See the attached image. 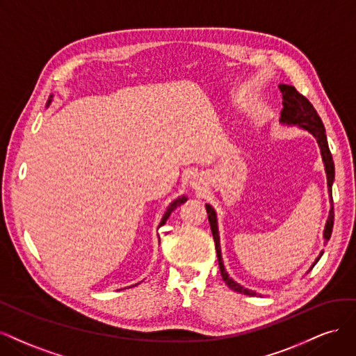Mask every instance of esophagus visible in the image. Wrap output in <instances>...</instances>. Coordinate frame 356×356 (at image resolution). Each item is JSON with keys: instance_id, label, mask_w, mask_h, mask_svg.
I'll return each instance as SVG.
<instances>
[{"instance_id": "obj_1", "label": "esophagus", "mask_w": 356, "mask_h": 356, "mask_svg": "<svg viewBox=\"0 0 356 356\" xmlns=\"http://www.w3.org/2000/svg\"><path fill=\"white\" fill-rule=\"evenodd\" d=\"M191 185H192V188H195V189H200L201 185H202V179H201V177H193V179L191 180Z\"/></svg>"}]
</instances>
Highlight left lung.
I'll list each match as a JSON object with an SVG mask.
<instances>
[{
    "instance_id": "8db88e82",
    "label": "left lung",
    "mask_w": 356,
    "mask_h": 356,
    "mask_svg": "<svg viewBox=\"0 0 356 356\" xmlns=\"http://www.w3.org/2000/svg\"><path fill=\"white\" fill-rule=\"evenodd\" d=\"M278 87L281 90V93H282V105H284V109L281 112L280 122L282 125H289V127L297 125V127H299V129L307 131L309 134H312L315 139H316V143H318V146L321 149V156H323V163H324L325 175H327L328 197H330V202H331L328 219H327V223H325V227H324V244H327V241L331 236L332 223H334V209H332V197H331L332 181H334V163H332V156H331L330 147H328L324 124H323V121H321V118H319V115L316 113L315 108L312 106V103L309 102L305 96H302L299 91H297L293 86L280 84ZM205 209H207L209 222H210V227H211L213 238H214L217 259H219V266H220V273H222L223 281L226 282V285L229 286V289L236 291V293H243V294H247V296H261V294H257L253 290L245 289L244 285L238 284L236 281H234L231 277H229V273L226 272L225 265H223V259H222L219 223H217L216 210L211 207L210 204H205ZM323 253H324V251H321L319 256L315 259V261L312 263V266L309 268L307 272L312 270V268L316 265L318 260L321 259V256H323Z\"/></svg>"
}]
</instances>
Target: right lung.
I'll use <instances>...</instances> for the list:
<instances>
[{
	"instance_id": "obj_1",
	"label": "right lung",
	"mask_w": 356,
	"mask_h": 356,
	"mask_svg": "<svg viewBox=\"0 0 356 356\" xmlns=\"http://www.w3.org/2000/svg\"><path fill=\"white\" fill-rule=\"evenodd\" d=\"M51 99H53V95H51V96H50V99H49L47 106H49L50 103H51ZM186 201H188V197H185V195H181V197H177L175 201H171V202H170V205H168V207H167V210H165V213H164V216H163L161 222H159V226L164 225V223L167 222V219H168V217H170L171 211H175L177 207H180V205H181L183 202H186Z\"/></svg>"
}]
</instances>
